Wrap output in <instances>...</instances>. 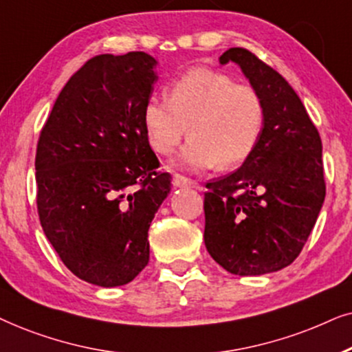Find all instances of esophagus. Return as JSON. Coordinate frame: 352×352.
I'll use <instances>...</instances> for the list:
<instances>
[{
  "instance_id": "1",
  "label": "esophagus",
  "mask_w": 352,
  "mask_h": 352,
  "mask_svg": "<svg viewBox=\"0 0 352 352\" xmlns=\"http://www.w3.org/2000/svg\"><path fill=\"white\" fill-rule=\"evenodd\" d=\"M172 185L175 186V188H198V184H195L193 180L186 179L184 175H179V173H175L172 179Z\"/></svg>"
}]
</instances>
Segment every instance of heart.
<instances>
[{
    "mask_svg": "<svg viewBox=\"0 0 352 352\" xmlns=\"http://www.w3.org/2000/svg\"><path fill=\"white\" fill-rule=\"evenodd\" d=\"M143 107V127L154 151L167 156L188 129L190 142L175 157L177 167L203 172L233 168L254 151L264 130V104L254 88L222 72L198 69L175 80Z\"/></svg>",
    "mask_w": 352,
    "mask_h": 352,
    "instance_id": "heart-1",
    "label": "heart"
}]
</instances>
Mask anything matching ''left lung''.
Here are the masks:
<instances>
[{
  "mask_svg": "<svg viewBox=\"0 0 352 352\" xmlns=\"http://www.w3.org/2000/svg\"><path fill=\"white\" fill-rule=\"evenodd\" d=\"M235 63L264 104V130L241 167L210 182L204 195V243L230 274L264 275L292 264L306 245L325 199L322 142L296 91L245 48Z\"/></svg>",
  "mask_w": 352,
  "mask_h": 352,
  "instance_id": "left-lung-1",
  "label": "left lung"
}]
</instances>
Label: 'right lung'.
Wrapping results in <instances>:
<instances>
[{
  "label": "right lung",
  "mask_w": 352,
  "mask_h": 352,
  "mask_svg": "<svg viewBox=\"0 0 352 352\" xmlns=\"http://www.w3.org/2000/svg\"><path fill=\"white\" fill-rule=\"evenodd\" d=\"M156 65L143 51L88 60L60 90L36 146L45 235L75 277L102 288L148 265L149 225L170 193L142 119Z\"/></svg>",
  "instance_id": "obj_1"
}]
</instances>
